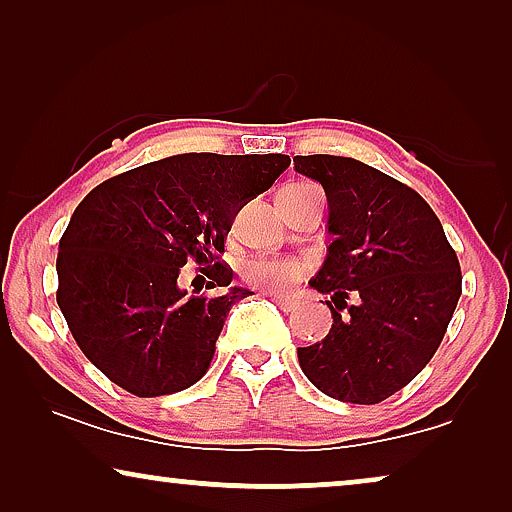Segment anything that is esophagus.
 Listing matches in <instances>:
<instances>
[{"label": "esophagus", "instance_id": "34e87169", "mask_svg": "<svg viewBox=\"0 0 512 512\" xmlns=\"http://www.w3.org/2000/svg\"><path fill=\"white\" fill-rule=\"evenodd\" d=\"M265 296H268L270 300H275L279 310H284V312H293L298 307L296 300L289 298V296H277V293H272V291H265Z\"/></svg>", "mask_w": 512, "mask_h": 512}]
</instances>
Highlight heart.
<instances>
[{
  "label": "heart",
  "mask_w": 512,
  "mask_h": 512,
  "mask_svg": "<svg viewBox=\"0 0 512 512\" xmlns=\"http://www.w3.org/2000/svg\"><path fill=\"white\" fill-rule=\"evenodd\" d=\"M310 263L284 256H254L242 265V277L265 291H286L298 282Z\"/></svg>",
  "instance_id": "1"
}]
</instances>
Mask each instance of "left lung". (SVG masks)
Here are the masks:
<instances>
[{
  "label": "left lung",
  "mask_w": 512,
  "mask_h": 512,
  "mask_svg": "<svg viewBox=\"0 0 512 512\" xmlns=\"http://www.w3.org/2000/svg\"><path fill=\"white\" fill-rule=\"evenodd\" d=\"M328 200L326 261L310 282L331 293L333 326L298 347L314 387L342 403H380L422 373L461 296L459 258L422 195L361 160L296 156Z\"/></svg>",
  "instance_id": "obj_1"
}]
</instances>
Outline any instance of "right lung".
Instances as JSON below:
<instances>
[{
    "label": "right lung",
    "mask_w": 512,
    "mask_h": 512,
    "mask_svg": "<svg viewBox=\"0 0 512 512\" xmlns=\"http://www.w3.org/2000/svg\"><path fill=\"white\" fill-rule=\"evenodd\" d=\"M291 165L282 153H181L111 177L72 216L58 251V305L76 345L111 382L139 398L184 391L207 373L237 300L186 296L188 258L216 261L237 212ZM228 286L223 263L202 270Z\"/></svg>",
    "instance_id": "add662e5"
}]
</instances>
